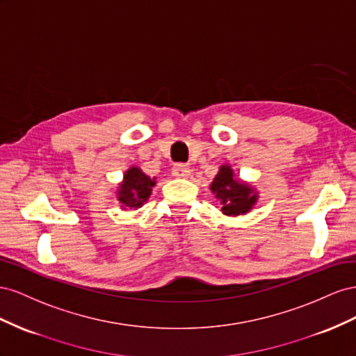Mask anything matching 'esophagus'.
Listing matches in <instances>:
<instances>
[{"mask_svg":"<svg viewBox=\"0 0 356 356\" xmlns=\"http://www.w3.org/2000/svg\"><path fill=\"white\" fill-rule=\"evenodd\" d=\"M172 176L175 177H180V179H185L191 176V170L188 165L185 164H176L172 167Z\"/></svg>","mask_w":356,"mask_h":356,"instance_id":"1","label":"esophagus"}]
</instances>
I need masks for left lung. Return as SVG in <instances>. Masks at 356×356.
<instances>
[{
    "label": "left lung",
    "instance_id": "left-lung-1",
    "mask_svg": "<svg viewBox=\"0 0 356 356\" xmlns=\"http://www.w3.org/2000/svg\"><path fill=\"white\" fill-rule=\"evenodd\" d=\"M210 189L220 201V210L227 216L245 215L253 209L258 200V192L246 181L237 180L229 165H220Z\"/></svg>",
    "mask_w": 356,
    "mask_h": 356
}]
</instances>
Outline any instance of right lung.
Masks as SVG:
<instances>
[{"label":"right lung","instance_id":"obj_1","mask_svg":"<svg viewBox=\"0 0 356 356\" xmlns=\"http://www.w3.org/2000/svg\"><path fill=\"white\" fill-rule=\"evenodd\" d=\"M155 179L146 176L138 167H131L125 171L124 180L118 189V200L120 201V207L125 209H138L145 204L152 194V188L155 186Z\"/></svg>","mask_w":356,"mask_h":356}]
</instances>
